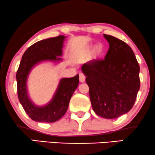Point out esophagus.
<instances>
[{
	"label": "esophagus",
	"instance_id": "34e87169",
	"mask_svg": "<svg viewBox=\"0 0 155 155\" xmlns=\"http://www.w3.org/2000/svg\"><path fill=\"white\" fill-rule=\"evenodd\" d=\"M85 79H86V76L83 73H80L79 74V81L80 82H81V83H83V82L85 81Z\"/></svg>",
	"mask_w": 155,
	"mask_h": 155
}]
</instances>
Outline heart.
<instances>
[{
  "mask_svg": "<svg viewBox=\"0 0 155 155\" xmlns=\"http://www.w3.org/2000/svg\"><path fill=\"white\" fill-rule=\"evenodd\" d=\"M101 52H102V48H101V47H97V48H96V53H97V54H101Z\"/></svg>",
  "mask_w": 155,
  "mask_h": 155,
  "instance_id": "b5f03b06",
  "label": "heart"
}]
</instances>
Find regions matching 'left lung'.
Masks as SVG:
<instances>
[{
    "label": "left lung",
    "instance_id": "8db88e82",
    "mask_svg": "<svg viewBox=\"0 0 155 155\" xmlns=\"http://www.w3.org/2000/svg\"><path fill=\"white\" fill-rule=\"evenodd\" d=\"M109 48L104 59L89 61L81 67L89 87L92 108L97 115L115 119L130 111L140 90V66L132 48L104 34Z\"/></svg>",
    "mask_w": 155,
    "mask_h": 155
}]
</instances>
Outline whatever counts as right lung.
Returning a JSON list of instances; mask_svg holds the SVG:
<instances>
[{"label":"right lung","mask_w":155,"mask_h":155,"mask_svg":"<svg viewBox=\"0 0 155 155\" xmlns=\"http://www.w3.org/2000/svg\"><path fill=\"white\" fill-rule=\"evenodd\" d=\"M66 36H58L41 40L31 46L23 54L16 74L17 92L20 103L31 119L39 122H55L65 114L70 99L79 85V74L60 80L58 87L49 102L43 107L35 105L27 90V79L31 69L44 61H60Z\"/></svg>","instance_id":"obj_1"}]
</instances>
